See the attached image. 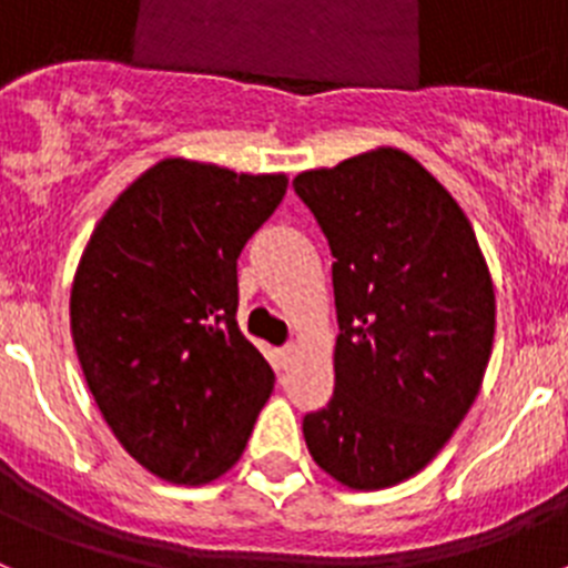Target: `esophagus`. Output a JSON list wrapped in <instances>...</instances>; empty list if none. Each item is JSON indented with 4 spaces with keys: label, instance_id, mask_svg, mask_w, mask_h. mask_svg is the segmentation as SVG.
I'll return each instance as SVG.
<instances>
[{
    "label": "esophagus",
    "instance_id": "1",
    "mask_svg": "<svg viewBox=\"0 0 568 568\" xmlns=\"http://www.w3.org/2000/svg\"><path fill=\"white\" fill-rule=\"evenodd\" d=\"M275 358H278V366H281V369H287V366L293 364V361H295V346H293V344L281 346L278 353H275Z\"/></svg>",
    "mask_w": 568,
    "mask_h": 568
}]
</instances>
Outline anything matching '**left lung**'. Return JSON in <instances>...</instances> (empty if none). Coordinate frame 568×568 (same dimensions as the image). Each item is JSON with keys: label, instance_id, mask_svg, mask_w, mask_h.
Returning <instances> with one entry per match:
<instances>
[{"label": "left lung", "instance_id": "obj_1", "mask_svg": "<svg viewBox=\"0 0 568 568\" xmlns=\"http://www.w3.org/2000/svg\"><path fill=\"white\" fill-rule=\"evenodd\" d=\"M333 250L335 393L304 415L315 464L349 489L413 478L484 384L495 287L475 230L413 155L378 148L298 173Z\"/></svg>", "mask_w": 568, "mask_h": 568}]
</instances>
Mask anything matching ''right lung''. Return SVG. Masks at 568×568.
<instances>
[{"label":"right lung","instance_id":"obj_1","mask_svg":"<svg viewBox=\"0 0 568 568\" xmlns=\"http://www.w3.org/2000/svg\"><path fill=\"white\" fill-rule=\"evenodd\" d=\"M287 193L284 173L164 159L102 215L70 290L84 381L119 444L170 484L241 458L275 375L235 324V261Z\"/></svg>","mask_w":568,"mask_h":568}]
</instances>
